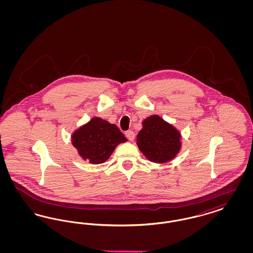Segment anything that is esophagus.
Instances as JSON below:
<instances>
[{"label":"esophagus","instance_id":"34e87169","mask_svg":"<svg viewBox=\"0 0 253 253\" xmlns=\"http://www.w3.org/2000/svg\"><path fill=\"white\" fill-rule=\"evenodd\" d=\"M125 135H126V137H127L129 140H131V141H132V140L134 139V136H135L134 132H132V130L126 131V132H125Z\"/></svg>","mask_w":253,"mask_h":253}]
</instances>
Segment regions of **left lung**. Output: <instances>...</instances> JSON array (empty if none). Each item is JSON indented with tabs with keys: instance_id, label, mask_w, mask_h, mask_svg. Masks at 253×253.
<instances>
[{
	"instance_id": "1",
	"label": "left lung",
	"mask_w": 253,
	"mask_h": 253,
	"mask_svg": "<svg viewBox=\"0 0 253 253\" xmlns=\"http://www.w3.org/2000/svg\"><path fill=\"white\" fill-rule=\"evenodd\" d=\"M136 144L150 161L165 163L173 159L181 148V134L171 124L154 115L142 122Z\"/></svg>"
}]
</instances>
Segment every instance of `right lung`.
Returning a JSON list of instances; mask_svg holds the SVG:
<instances>
[{
  "instance_id": "add662e5",
  "label": "right lung",
  "mask_w": 253,
  "mask_h": 253,
  "mask_svg": "<svg viewBox=\"0 0 253 253\" xmlns=\"http://www.w3.org/2000/svg\"><path fill=\"white\" fill-rule=\"evenodd\" d=\"M127 138L117 125L100 118H93L72 134V144L83 159L92 164L105 162L116 147Z\"/></svg>"
}]
</instances>
